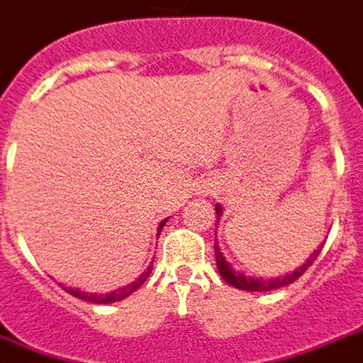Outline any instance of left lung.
<instances>
[{"mask_svg":"<svg viewBox=\"0 0 363 363\" xmlns=\"http://www.w3.org/2000/svg\"><path fill=\"white\" fill-rule=\"evenodd\" d=\"M215 213H217V223L223 217V206L215 205ZM217 237V233H215ZM321 249H315L306 263L301 267H297L294 273H287V275H281V277H269V279H263V277H251V275H245L243 271H237L233 267L231 263L225 259L223 251L219 249L217 245V239H215V259H217V269H219V275L225 279V281L237 287V289H243V291H273V289H279V287H285L289 283H294L295 279H299L303 273L307 271V267L315 261V257L319 255Z\"/></svg>","mask_w":363,"mask_h":363,"instance_id":"left-lung-1","label":"left lung"}]
</instances>
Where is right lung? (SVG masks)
<instances>
[{"label": "right lung", "instance_id": "obj_1", "mask_svg": "<svg viewBox=\"0 0 363 363\" xmlns=\"http://www.w3.org/2000/svg\"><path fill=\"white\" fill-rule=\"evenodd\" d=\"M169 219H164L160 225H158V233L157 235H160V231H162V227H164V223H167ZM150 271H152V265L146 269L144 273H140L138 275V279H134V281L130 283V285H124V287H120V289H114V291H110V294H88V291H82V289H78V287H66V285H62L66 291H68L69 295H74V297H78V299H82V301H90V303H98V306H106V303H114V301H122L124 297H128V295H132L140 285H143L146 279H148V275H150Z\"/></svg>", "mask_w": 363, "mask_h": 363}]
</instances>
